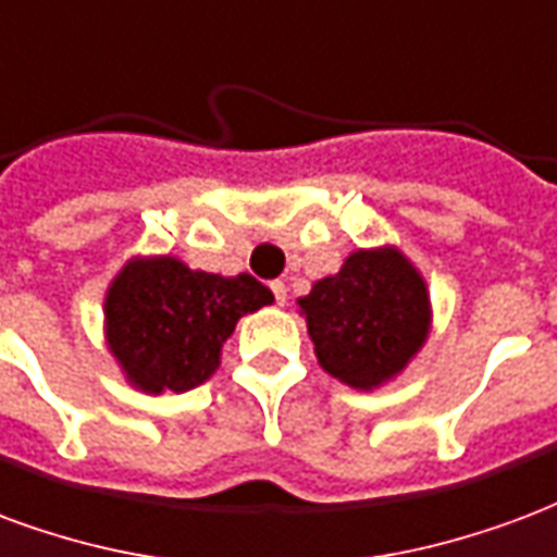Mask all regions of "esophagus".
Masks as SVG:
<instances>
[{
  "label": "esophagus",
  "instance_id": "esophagus-1",
  "mask_svg": "<svg viewBox=\"0 0 557 557\" xmlns=\"http://www.w3.org/2000/svg\"><path fill=\"white\" fill-rule=\"evenodd\" d=\"M270 287H273L275 302H278V306H284V302H287V284H284V282H273V284H270Z\"/></svg>",
  "mask_w": 557,
  "mask_h": 557
}]
</instances>
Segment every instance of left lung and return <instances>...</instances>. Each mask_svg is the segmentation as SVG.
Masks as SVG:
<instances>
[{"label":"left lung","instance_id":"1","mask_svg":"<svg viewBox=\"0 0 557 557\" xmlns=\"http://www.w3.org/2000/svg\"><path fill=\"white\" fill-rule=\"evenodd\" d=\"M318 364L356 392H376L407 371L433 326L424 275L385 243L356 249L338 273L296 299Z\"/></svg>","mask_w":557,"mask_h":557}]
</instances>
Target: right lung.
<instances>
[{
	"label": "right lung",
	"mask_w": 557,
	"mask_h": 557,
	"mask_svg": "<svg viewBox=\"0 0 557 557\" xmlns=\"http://www.w3.org/2000/svg\"><path fill=\"white\" fill-rule=\"evenodd\" d=\"M273 302V290L249 273H205L172 255H133L103 296V338L136 392L181 395L216 373L237 320Z\"/></svg>",
	"instance_id": "right-lung-1"
}]
</instances>
